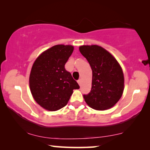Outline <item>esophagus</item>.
<instances>
[{"mask_svg": "<svg viewBox=\"0 0 150 150\" xmlns=\"http://www.w3.org/2000/svg\"><path fill=\"white\" fill-rule=\"evenodd\" d=\"M81 79H79V80H78V83H79V85L81 86Z\"/></svg>", "mask_w": 150, "mask_h": 150, "instance_id": "1", "label": "esophagus"}]
</instances>
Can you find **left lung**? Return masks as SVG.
<instances>
[{"instance_id": "8db88e82", "label": "left lung", "mask_w": 150, "mask_h": 150, "mask_svg": "<svg viewBox=\"0 0 150 150\" xmlns=\"http://www.w3.org/2000/svg\"><path fill=\"white\" fill-rule=\"evenodd\" d=\"M79 50L92 69L91 89L83 95L85 101L95 110L109 109L120 100L124 91L122 67L115 57L101 46H81Z\"/></svg>"}]
</instances>
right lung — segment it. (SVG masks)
Listing matches in <instances>:
<instances>
[{
	"label": "right lung",
	"instance_id": "1",
	"mask_svg": "<svg viewBox=\"0 0 150 150\" xmlns=\"http://www.w3.org/2000/svg\"><path fill=\"white\" fill-rule=\"evenodd\" d=\"M73 50L71 45H56L42 52L33 65L29 77L30 92L44 109L55 111L64 107L73 90L80 88L65 69Z\"/></svg>",
	"mask_w": 150,
	"mask_h": 150
}]
</instances>
